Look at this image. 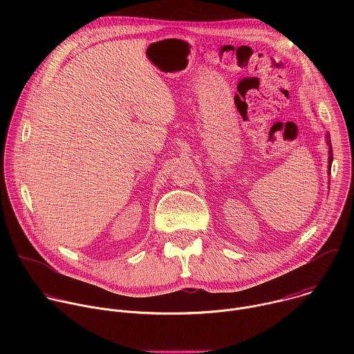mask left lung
Wrapping results in <instances>:
<instances>
[{"label":"left lung","mask_w":354,"mask_h":354,"mask_svg":"<svg viewBox=\"0 0 354 354\" xmlns=\"http://www.w3.org/2000/svg\"><path fill=\"white\" fill-rule=\"evenodd\" d=\"M326 138V144L329 145V157H328V175H330V167H332V161H333V153H332V145H330V137H329V133H326L325 136Z\"/></svg>","instance_id":"obj_1"}]
</instances>
